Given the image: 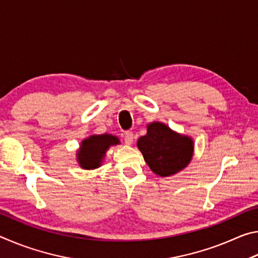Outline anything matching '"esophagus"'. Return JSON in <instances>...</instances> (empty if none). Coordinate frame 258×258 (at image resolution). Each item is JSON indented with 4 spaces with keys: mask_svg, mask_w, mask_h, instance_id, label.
<instances>
[{
    "mask_svg": "<svg viewBox=\"0 0 258 258\" xmlns=\"http://www.w3.org/2000/svg\"><path fill=\"white\" fill-rule=\"evenodd\" d=\"M124 140H125V143H126V145H127V146L132 145L133 141H134V135H133V133H132V132H126V133H125Z\"/></svg>",
    "mask_w": 258,
    "mask_h": 258,
    "instance_id": "obj_1",
    "label": "esophagus"
}]
</instances>
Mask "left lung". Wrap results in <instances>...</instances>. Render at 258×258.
I'll list each match as a JSON object with an SVG mask.
<instances>
[{
  "instance_id": "left-lung-1",
  "label": "left lung",
  "mask_w": 258,
  "mask_h": 258,
  "mask_svg": "<svg viewBox=\"0 0 258 258\" xmlns=\"http://www.w3.org/2000/svg\"><path fill=\"white\" fill-rule=\"evenodd\" d=\"M137 146L156 175L167 177L184 169L194 157V139L173 131L161 121L147 125V134Z\"/></svg>"
}]
</instances>
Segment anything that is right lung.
<instances>
[{
    "mask_svg": "<svg viewBox=\"0 0 258 258\" xmlns=\"http://www.w3.org/2000/svg\"><path fill=\"white\" fill-rule=\"evenodd\" d=\"M120 145L119 139L112 134H92L85 138L76 151V160L83 169H95L102 165L107 151L112 146Z\"/></svg>",
    "mask_w": 258,
    "mask_h": 258,
    "instance_id": "obj_1",
    "label": "right lung"
}]
</instances>
